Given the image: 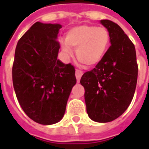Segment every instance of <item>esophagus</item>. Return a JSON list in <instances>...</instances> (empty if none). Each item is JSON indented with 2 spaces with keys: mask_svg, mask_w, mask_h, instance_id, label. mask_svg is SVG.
Returning a JSON list of instances; mask_svg holds the SVG:
<instances>
[{
  "mask_svg": "<svg viewBox=\"0 0 149 149\" xmlns=\"http://www.w3.org/2000/svg\"><path fill=\"white\" fill-rule=\"evenodd\" d=\"M83 74H84V72H82L81 70H76V77H77V82H78V83H79V80H80V78H81V77L83 76Z\"/></svg>",
  "mask_w": 149,
  "mask_h": 149,
  "instance_id": "obj_1",
  "label": "esophagus"
}]
</instances>
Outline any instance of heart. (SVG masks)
Instances as JSON below:
<instances>
[{
	"mask_svg": "<svg viewBox=\"0 0 149 149\" xmlns=\"http://www.w3.org/2000/svg\"><path fill=\"white\" fill-rule=\"evenodd\" d=\"M111 44V35L103 27L79 25L70 29L65 35V42L62 43L63 51L72 54L75 49L79 63L86 67H93L104 58Z\"/></svg>",
	"mask_w": 149,
	"mask_h": 149,
	"instance_id": "b5f03b06",
	"label": "heart"
}]
</instances>
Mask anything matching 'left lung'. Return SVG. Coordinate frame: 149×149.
I'll return each instance as SVG.
<instances>
[{
  "label": "left lung",
  "instance_id": "obj_1",
  "mask_svg": "<svg viewBox=\"0 0 149 149\" xmlns=\"http://www.w3.org/2000/svg\"><path fill=\"white\" fill-rule=\"evenodd\" d=\"M100 24L110 32L111 45L101 62L82 76L80 84L89 118L106 123L120 117L131 104L138 64L134 44L122 29L109 20H101Z\"/></svg>",
  "mask_w": 149,
  "mask_h": 149
}]
</instances>
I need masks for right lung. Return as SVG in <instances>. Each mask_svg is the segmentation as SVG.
Instances as JSON below:
<instances>
[{
    "label": "right lung",
    "instance_id": "add662e5",
    "mask_svg": "<svg viewBox=\"0 0 149 149\" xmlns=\"http://www.w3.org/2000/svg\"><path fill=\"white\" fill-rule=\"evenodd\" d=\"M61 28L37 22L15 49L12 79L16 97L24 113L41 125H53L63 118L77 83L74 67L57 58Z\"/></svg>",
    "mask_w": 149,
    "mask_h": 149
}]
</instances>
